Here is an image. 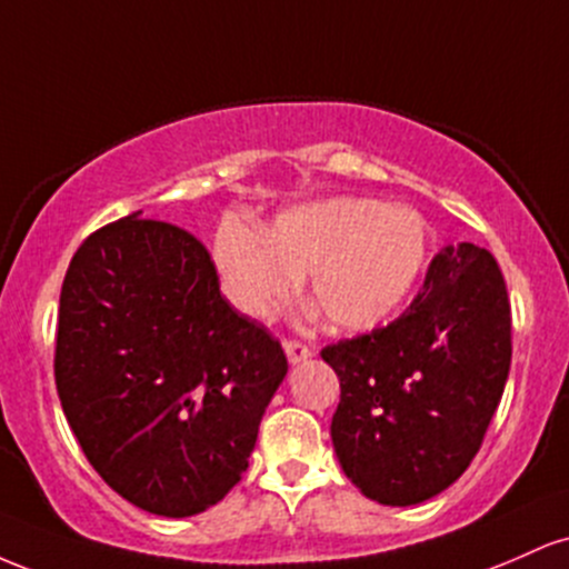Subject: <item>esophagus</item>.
<instances>
[{"label": "esophagus", "mask_w": 569, "mask_h": 569, "mask_svg": "<svg viewBox=\"0 0 569 569\" xmlns=\"http://www.w3.org/2000/svg\"><path fill=\"white\" fill-rule=\"evenodd\" d=\"M283 350H286V356H289V361L291 363H299V361H305L307 356H310V345H305V342H299V339H283Z\"/></svg>", "instance_id": "1"}]
</instances>
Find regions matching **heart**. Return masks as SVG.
I'll return each instance as SVG.
<instances>
[{
	"label": "heart",
	"mask_w": 569,
	"mask_h": 569,
	"mask_svg": "<svg viewBox=\"0 0 569 569\" xmlns=\"http://www.w3.org/2000/svg\"><path fill=\"white\" fill-rule=\"evenodd\" d=\"M430 259L428 221L375 198H331L280 213L264 232L224 224L213 262L227 299L264 318L310 276L318 310L339 329L367 331L396 316Z\"/></svg>",
	"instance_id": "b5f03b06"
}]
</instances>
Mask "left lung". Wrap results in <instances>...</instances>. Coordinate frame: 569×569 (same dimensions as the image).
<instances>
[{"label": "left lung", "instance_id": "obj_1", "mask_svg": "<svg viewBox=\"0 0 569 569\" xmlns=\"http://www.w3.org/2000/svg\"><path fill=\"white\" fill-rule=\"evenodd\" d=\"M339 377L331 441L382 506H415L466 473L511 369V302L487 248L447 246L407 312L321 350Z\"/></svg>", "mask_w": 569, "mask_h": 569}]
</instances>
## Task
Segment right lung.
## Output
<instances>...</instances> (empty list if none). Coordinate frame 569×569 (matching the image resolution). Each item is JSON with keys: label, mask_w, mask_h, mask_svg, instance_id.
<instances>
[{"label": "right lung", "mask_w": 569, "mask_h": 569, "mask_svg": "<svg viewBox=\"0 0 569 569\" xmlns=\"http://www.w3.org/2000/svg\"><path fill=\"white\" fill-rule=\"evenodd\" d=\"M53 369L98 476L143 511L181 519L238 485L289 361L227 305L192 232L130 213L71 257Z\"/></svg>", "instance_id": "1"}]
</instances>
